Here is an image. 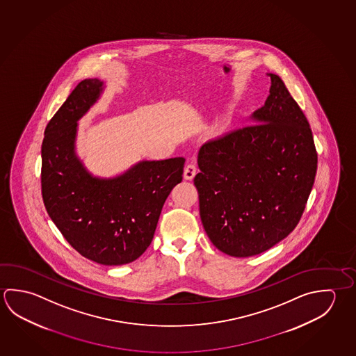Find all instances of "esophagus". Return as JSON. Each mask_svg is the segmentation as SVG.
<instances>
[{
	"label": "esophagus",
	"instance_id": "obj_1",
	"mask_svg": "<svg viewBox=\"0 0 356 356\" xmlns=\"http://www.w3.org/2000/svg\"><path fill=\"white\" fill-rule=\"evenodd\" d=\"M195 175H196V166L193 163H188L184 170V179L185 180H193Z\"/></svg>",
	"mask_w": 356,
	"mask_h": 356
}]
</instances>
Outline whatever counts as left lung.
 I'll list each match as a JSON object with an SVG mask.
<instances>
[{
  "label": "left lung",
  "mask_w": 356,
  "mask_h": 356,
  "mask_svg": "<svg viewBox=\"0 0 356 356\" xmlns=\"http://www.w3.org/2000/svg\"><path fill=\"white\" fill-rule=\"evenodd\" d=\"M264 106L250 124L201 146L200 218L216 249L259 255L299 224L318 168L312 129L275 74Z\"/></svg>",
  "instance_id": "obj_1"
}]
</instances>
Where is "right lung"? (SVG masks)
Masks as SVG:
<instances>
[{
    "mask_svg": "<svg viewBox=\"0 0 356 356\" xmlns=\"http://www.w3.org/2000/svg\"><path fill=\"white\" fill-rule=\"evenodd\" d=\"M106 82L86 79L44 130L42 197L67 243L91 261L119 266L150 246L163 204L182 181L185 159L141 160L110 177L96 176L76 151L79 121L96 105Z\"/></svg>",
    "mask_w": 356,
    "mask_h": 356,
    "instance_id": "obj_1",
    "label": "right lung"
}]
</instances>
